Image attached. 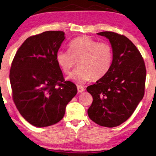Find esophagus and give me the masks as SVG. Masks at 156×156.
Segmentation results:
<instances>
[{
  "label": "esophagus",
  "instance_id": "1",
  "mask_svg": "<svg viewBox=\"0 0 156 156\" xmlns=\"http://www.w3.org/2000/svg\"><path fill=\"white\" fill-rule=\"evenodd\" d=\"M77 89H78V93H82V92H83L84 90V87L83 86H81V85H78L77 86Z\"/></svg>",
  "mask_w": 156,
  "mask_h": 156
}]
</instances>
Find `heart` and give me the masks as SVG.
I'll list each match as a JSON object with an SVG mask.
<instances>
[{
  "mask_svg": "<svg viewBox=\"0 0 156 156\" xmlns=\"http://www.w3.org/2000/svg\"><path fill=\"white\" fill-rule=\"evenodd\" d=\"M112 56V47L108 43L83 36L69 42L68 51H58L56 59L66 74H69L78 63L79 67L69 78L84 83L91 78L97 80L104 77L111 67Z\"/></svg>",
  "mask_w": 156,
  "mask_h": 156,
  "instance_id": "b5f03b06",
  "label": "heart"
}]
</instances>
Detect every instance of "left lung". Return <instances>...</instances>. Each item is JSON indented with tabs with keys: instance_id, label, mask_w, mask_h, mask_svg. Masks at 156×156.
<instances>
[{
	"instance_id": "1",
	"label": "left lung",
	"mask_w": 156,
	"mask_h": 156,
	"mask_svg": "<svg viewBox=\"0 0 156 156\" xmlns=\"http://www.w3.org/2000/svg\"><path fill=\"white\" fill-rule=\"evenodd\" d=\"M97 34L109 39L112 62L104 77L87 87L93 97L87 112L95 123L113 127L128 119L142 100L145 65L137 48L126 37L110 31Z\"/></svg>"
}]
</instances>
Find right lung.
<instances>
[{
  "label": "right lung",
  "instance_id": "right-lung-1",
  "mask_svg": "<svg viewBox=\"0 0 156 156\" xmlns=\"http://www.w3.org/2000/svg\"><path fill=\"white\" fill-rule=\"evenodd\" d=\"M63 31L31 36L17 51L9 79L13 100L21 115L35 127L54 125L63 119L66 106L77 93L65 81L56 55L65 39Z\"/></svg>",
  "mask_w": 156,
  "mask_h": 156
}]
</instances>
